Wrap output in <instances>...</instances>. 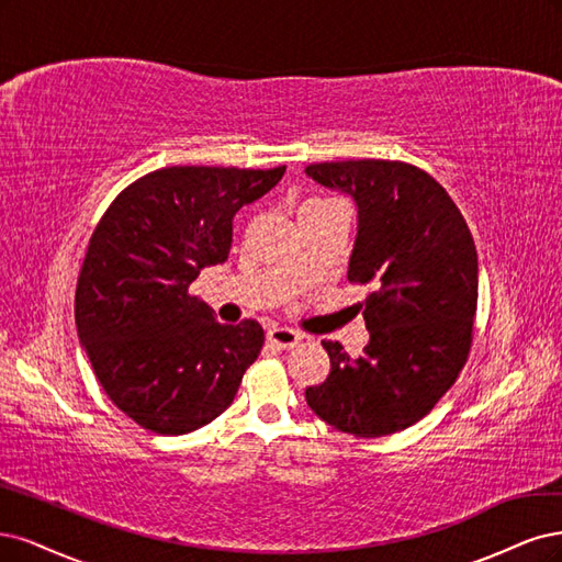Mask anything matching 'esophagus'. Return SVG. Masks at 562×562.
I'll return each instance as SVG.
<instances>
[{
    "label": "esophagus",
    "instance_id": "obj_1",
    "mask_svg": "<svg viewBox=\"0 0 562 562\" xmlns=\"http://www.w3.org/2000/svg\"><path fill=\"white\" fill-rule=\"evenodd\" d=\"M268 342L270 346H276V348H280V350H292V348H296L299 342H301V334L299 331H294V329H289V327H273V329H268Z\"/></svg>",
    "mask_w": 562,
    "mask_h": 562
}]
</instances>
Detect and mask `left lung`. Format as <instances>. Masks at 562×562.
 Listing matches in <instances>:
<instances>
[{
	"mask_svg": "<svg viewBox=\"0 0 562 562\" xmlns=\"http://www.w3.org/2000/svg\"><path fill=\"white\" fill-rule=\"evenodd\" d=\"M305 175L352 195L348 280L375 284L359 303L371 334L364 355L322 340L331 371L305 402L352 437H387L423 420L467 364L479 301L474 238L446 189L411 162H313Z\"/></svg>",
	"mask_w": 562,
	"mask_h": 562,
	"instance_id": "8db88e82",
	"label": "left lung"
}]
</instances>
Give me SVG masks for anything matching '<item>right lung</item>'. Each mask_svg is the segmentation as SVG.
Masks as SVG:
<instances>
[{"label":"right lung","mask_w":562,"mask_h":562,"mask_svg":"<svg viewBox=\"0 0 562 562\" xmlns=\"http://www.w3.org/2000/svg\"><path fill=\"white\" fill-rule=\"evenodd\" d=\"M284 166H172L139 177L106 207L86 249L75 319L106 396L139 427L179 437L222 415L263 348L257 319L222 324L189 294L224 263L233 216Z\"/></svg>","instance_id":"obj_1"}]
</instances>
